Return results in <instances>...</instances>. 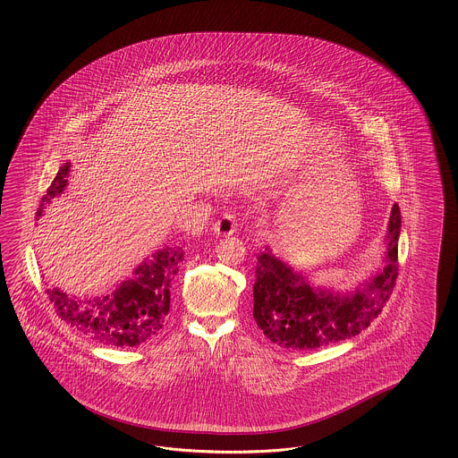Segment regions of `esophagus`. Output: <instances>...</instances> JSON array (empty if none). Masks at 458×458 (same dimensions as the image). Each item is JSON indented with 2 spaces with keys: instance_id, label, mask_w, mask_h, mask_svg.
Wrapping results in <instances>:
<instances>
[{
  "instance_id": "obj_1",
  "label": "esophagus",
  "mask_w": 458,
  "mask_h": 458,
  "mask_svg": "<svg viewBox=\"0 0 458 458\" xmlns=\"http://www.w3.org/2000/svg\"><path fill=\"white\" fill-rule=\"evenodd\" d=\"M236 230V216L233 213H225L218 222L215 223V233L218 235H233Z\"/></svg>"
}]
</instances>
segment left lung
Wrapping results in <instances>:
<instances>
[{
  "mask_svg": "<svg viewBox=\"0 0 458 458\" xmlns=\"http://www.w3.org/2000/svg\"><path fill=\"white\" fill-rule=\"evenodd\" d=\"M402 211L391 208L383 268L356 291L314 287L265 247L257 255L253 284V319L278 346L318 349L346 341L381 314L398 277V238Z\"/></svg>",
  "mask_w": 458,
  "mask_h": 458,
  "instance_id": "8db88e82",
  "label": "left lung"
}]
</instances>
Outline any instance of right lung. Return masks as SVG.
Segmentation results:
<instances>
[{"label": "right lung", "mask_w": 458, "mask_h": 458, "mask_svg": "<svg viewBox=\"0 0 458 458\" xmlns=\"http://www.w3.org/2000/svg\"><path fill=\"white\" fill-rule=\"evenodd\" d=\"M69 171L70 163L58 169L55 180L42 198L37 216H42L43 208L55 196L64 193ZM182 259V245L156 250L149 260L146 259L139 265L132 277L125 278L115 291L106 295L79 299L60 289H48L47 293L56 314L94 343L106 346H139L154 339L166 324L171 302L169 287Z\"/></svg>", "instance_id": "right-lung-1"}]
</instances>
